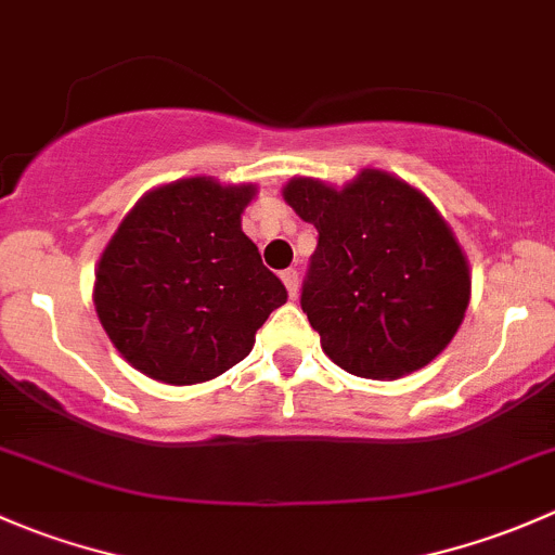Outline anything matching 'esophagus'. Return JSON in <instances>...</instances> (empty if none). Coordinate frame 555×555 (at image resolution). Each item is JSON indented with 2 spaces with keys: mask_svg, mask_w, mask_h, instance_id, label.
<instances>
[{
  "mask_svg": "<svg viewBox=\"0 0 555 555\" xmlns=\"http://www.w3.org/2000/svg\"><path fill=\"white\" fill-rule=\"evenodd\" d=\"M282 282H284V287H287L289 298H298V271H295V268L282 271Z\"/></svg>",
  "mask_w": 555,
  "mask_h": 555,
  "instance_id": "1",
  "label": "esophagus"
}]
</instances>
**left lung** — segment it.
<instances>
[{
  "label": "left lung",
  "instance_id": "obj_1",
  "mask_svg": "<svg viewBox=\"0 0 555 555\" xmlns=\"http://www.w3.org/2000/svg\"><path fill=\"white\" fill-rule=\"evenodd\" d=\"M284 201L319 233L300 306L335 365L384 382L451 344L469 304V268L418 190L365 169L344 190L289 179Z\"/></svg>",
  "mask_w": 555,
  "mask_h": 555
}]
</instances>
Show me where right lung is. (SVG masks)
<instances>
[{"instance_id":"obj_1","label":"right lung","mask_w":555,"mask_h":555,"mask_svg":"<svg viewBox=\"0 0 555 555\" xmlns=\"http://www.w3.org/2000/svg\"><path fill=\"white\" fill-rule=\"evenodd\" d=\"M255 188L190 177L144 195L96 271V313L115 349L155 382L188 386L242 362L287 289L244 236Z\"/></svg>"}]
</instances>
